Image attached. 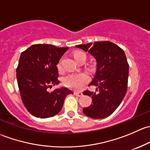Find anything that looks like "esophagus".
Segmentation results:
<instances>
[{
    "mask_svg": "<svg viewBox=\"0 0 150 150\" xmlns=\"http://www.w3.org/2000/svg\"><path fill=\"white\" fill-rule=\"evenodd\" d=\"M74 94L77 96H79V97H81V96H83V93L80 91H75L74 92Z\"/></svg>",
    "mask_w": 150,
    "mask_h": 150,
    "instance_id": "1",
    "label": "esophagus"
}]
</instances>
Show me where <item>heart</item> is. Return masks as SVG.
<instances>
[{
	"mask_svg": "<svg viewBox=\"0 0 150 150\" xmlns=\"http://www.w3.org/2000/svg\"><path fill=\"white\" fill-rule=\"evenodd\" d=\"M82 55H86V54L81 51H78V52L75 53L74 57H75V59L78 60V58ZM57 68L59 70L62 69L61 62H59L57 64ZM88 81L89 77L86 72L69 73L63 78V84L67 87L74 89V90H79V89L82 88L83 86L88 83Z\"/></svg>",
	"mask_w": 150,
	"mask_h": 150,
	"instance_id": "heart-1",
	"label": "heart"
}]
</instances>
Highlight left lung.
Listing matches in <instances>:
<instances>
[{
	"mask_svg": "<svg viewBox=\"0 0 150 150\" xmlns=\"http://www.w3.org/2000/svg\"><path fill=\"white\" fill-rule=\"evenodd\" d=\"M96 59V72L89 86H96V92L85 91L91 96L92 104L83 109L86 115L94 119L110 116L118 107L128 88L129 65L121 48L110 41L78 45Z\"/></svg>",
	"mask_w": 150,
	"mask_h": 150,
	"instance_id": "8db88e82",
	"label": "left lung"
}]
</instances>
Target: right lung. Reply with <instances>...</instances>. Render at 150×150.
Masks as SVG:
<instances>
[{"mask_svg": "<svg viewBox=\"0 0 150 150\" xmlns=\"http://www.w3.org/2000/svg\"><path fill=\"white\" fill-rule=\"evenodd\" d=\"M68 48L35 44L21 54L16 68L18 86L24 105L35 117L56 115L61 111L66 96L73 93L67 88L48 91L49 88L59 83L57 65Z\"/></svg>", "mask_w": 150, "mask_h": 150, "instance_id": "obj_1", "label": "right lung"}]
</instances>
